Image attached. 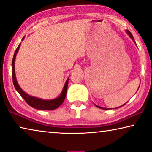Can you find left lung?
<instances>
[{"label":"left lung","instance_id":"8db88e82","mask_svg":"<svg viewBox=\"0 0 152 152\" xmlns=\"http://www.w3.org/2000/svg\"><path fill=\"white\" fill-rule=\"evenodd\" d=\"M127 34H129V36H130V38H132V40H134V37H133V36H132V33L131 32H130V31H128V30H127ZM134 42H136L135 41H134ZM97 106V105H96ZM98 107H99V108H101V109H104V108H102V107H98V106H97ZM104 110H107V109H104Z\"/></svg>","mask_w":152,"mask_h":152}]
</instances>
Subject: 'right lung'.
I'll use <instances>...</instances> for the list:
<instances>
[{
	"instance_id": "obj_1",
	"label": "right lung",
	"mask_w": 152,
	"mask_h": 152,
	"mask_svg": "<svg viewBox=\"0 0 152 152\" xmlns=\"http://www.w3.org/2000/svg\"><path fill=\"white\" fill-rule=\"evenodd\" d=\"M24 38L25 37L23 38L22 40L24 39ZM20 46V43L18 45V48H16V51H15L14 56H13V59H12V80H13V83H14L15 89H16V91L19 93V94L23 97V99L25 100V102H26L29 106L32 107L33 108H35L36 110H53L58 108L59 106L61 105L65 98L66 94H67V85H68V80H69V78L67 79V81H66L65 86H64V88L63 89V91H62L61 94L60 95L59 97L55 98V99L49 100H42L40 99V98L30 96L24 92V91L21 89L20 87H19L18 83H17L16 81V76H15L14 62H15V58H16V55L17 54V52H18Z\"/></svg>"
}]
</instances>
